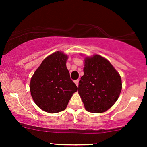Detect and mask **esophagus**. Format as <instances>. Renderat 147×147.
I'll use <instances>...</instances> for the list:
<instances>
[{
	"instance_id": "esophagus-1",
	"label": "esophagus",
	"mask_w": 147,
	"mask_h": 147,
	"mask_svg": "<svg viewBox=\"0 0 147 147\" xmlns=\"http://www.w3.org/2000/svg\"><path fill=\"white\" fill-rule=\"evenodd\" d=\"M74 82H75V84H76V86H79V79L75 80V81H74Z\"/></svg>"
}]
</instances>
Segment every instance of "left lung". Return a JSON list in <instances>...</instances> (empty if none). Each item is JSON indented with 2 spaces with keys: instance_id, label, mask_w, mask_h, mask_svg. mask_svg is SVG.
<instances>
[{
  "instance_id": "obj_1",
  "label": "left lung",
  "mask_w": 147,
  "mask_h": 147,
  "mask_svg": "<svg viewBox=\"0 0 147 147\" xmlns=\"http://www.w3.org/2000/svg\"><path fill=\"white\" fill-rule=\"evenodd\" d=\"M84 72L79 82L78 93L85 109L95 113L109 110L122 90L119 74L109 60L99 55L84 58Z\"/></svg>"
}]
</instances>
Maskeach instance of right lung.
Returning <instances> with one entry per match:
<instances>
[{
	"label": "right lung",
	"instance_id": "right-lung-1",
	"mask_svg": "<svg viewBox=\"0 0 147 147\" xmlns=\"http://www.w3.org/2000/svg\"><path fill=\"white\" fill-rule=\"evenodd\" d=\"M68 56L57 51L43 59L34 75L30 90L34 102L41 110L56 113L66 109L77 87L66 67Z\"/></svg>",
	"mask_w": 147,
	"mask_h": 147
}]
</instances>
